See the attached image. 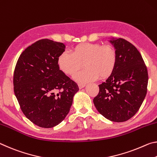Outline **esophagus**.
Listing matches in <instances>:
<instances>
[{
	"instance_id": "1",
	"label": "esophagus",
	"mask_w": 157,
	"mask_h": 157,
	"mask_svg": "<svg viewBox=\"0 0 157 157\" xmlns=\"http://www.w3.org/2000/svg\"><path fill=\"white\" fill-rule=\"evenodd\" d=\"M85 86H86V84H84V83H79V84H78V88H79V89L83 88Z\"/></svg>"
}]
</instances>
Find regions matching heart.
<instances>
[{
  "label": "heart",
  "instance_id": "1",
  "mask_svg": "<svg viewBox=\"0 0 157 157\" xmlns=\"http://www.w3.org/2000/svg\"><path fill=\"white\" fill-rule=\"evenodd\" d=\"M117 63V53L110 45L99 43H83L71 49V53L64 51L59 56L58 64L60 70L73 75L83 65L86 68L74 75L78 83H84L106 78L113 72Z\"/></svg>",
  "mask_w": 157,
  "mask_h": 157
}]
</instances>
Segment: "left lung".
I'll use <instances>...</instances> for the list:
<instances>
[{"label": "left lung", "mask_w": 157, "mask_h": 157, "mask_svg": "<svg viewBox=\"0 0 157 157\" xmlns=\"http://www.w3.org/2000/svg\"><path fill=\"white\" fill-rule=\"evenodd\" d=\"M117 53L113 72L99 85L93 99L100 114L113 122L129 120L139 110L147 94L148 73L142 56L132 44L122 38H111Z\"/></svg>", "instance_id": "left-lung-1"}]
</instances>
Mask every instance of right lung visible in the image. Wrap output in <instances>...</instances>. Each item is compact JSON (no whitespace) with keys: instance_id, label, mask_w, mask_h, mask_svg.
Wrapping results in <instances>:
<instances>
[{"instance_id":"obj_1","label":"right lung","mask_w":157,"mask_h":157,"mask_svg":"<svg viewBox=\"0 0 157 157\" xmlns=\"http://www.w3.org/2000/svg\"><path fill=\"white\" fill-rule=\"evenodd\" d=\"M65 49L63 43L40 40L23 51L15 67V96L25 116L40 127L60 124L79 90L60 70L58 58Z\"/></svg>"}]
</instances>
